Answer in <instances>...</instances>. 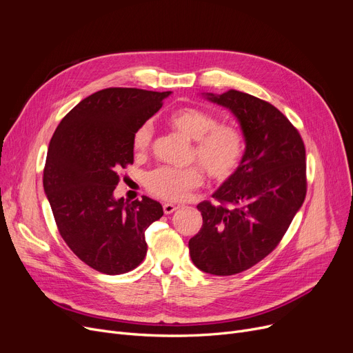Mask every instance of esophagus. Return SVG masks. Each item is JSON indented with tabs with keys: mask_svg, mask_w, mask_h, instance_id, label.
Returning a JSON list of instances; mask_svg holds the SVG:
<instances>
[{
	"mask_svg": "<svg viewBox=\"0 0 353 353\" xmlns=\"http://www.w3.org/2000/svg\"><path fill=\"white\" fill-rule=\"evenodd\" d=\"M177 209H179V206H174V205H172V203H164V205H163V210H164L165 214H172Z\"/></svg>",
	"mask_w": 353,
	"mask_h": 353,
	"instance_id": "34e87169",
	"label": "esophagus"
}]
</instances>
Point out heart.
I'll list each match as a JSON object with an SVG mask.
<instances>
[{
	"label": "heart",
	"instance_id": "obj_1",
	"mask_svg": "<svg viewBox=\"0 0 353 353\" xmlns=\"http://www.w3.org/2000/svg\"><path fill=\"white\" fill-rule=\"evenodd\" d=\"M167 123L177 133L194 141L192 160H197L213 180L225 181L236 173L245 154V139L239 128L230 124H217L212 114L196 107L174 110ZM152 127L141 124L132 140L134 154L144 156L152 145ZM201 183L203 170L199 165L186 169L159 167L147 174L145 188L156 197L177 201Z\"/></svg>",
	"mask_w": 353,
	"mask_h": 353
}]
</instances>
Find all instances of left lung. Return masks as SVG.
<instances>
[{"mask_svg": "<svg viewBox=\"0 0 353 353\" xmlns=\"http://www.w3.org/2000/svg\"><path fill=\"white\" fill-rule=\"evenodd\" d=\"M242 127L246 150L236 173L201 201L203 226L189 240L203 272L230 276L250 269L282 240L306 196V152L296 127L270 103L246 92H206Z\"/></svg>", "mask_w": 353, "mask_h": 353, "instance_id": "1", "label": "left lung"}]
</instances>
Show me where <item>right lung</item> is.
Returning <instances> with one entry per match:
<instances>
[{
    "label": "right lung",
    "mask_w": 353,
    "mask_h": 353,
    "mask_svg": "<svg viewBox=\"0 0 353 353\" xmlns=\"http://www.w3.org/2000/svg\"><path fill=\"white\" fill-rule=\"evenodd\" d=\"M172 91L111 87L81 100L51 137L43 184L67 246L105 274L136 269L144 232L163 216L159 201L114 199L119 172L133 164V134Z\"/></svg>",
    "instance_id": "1"
}]
</instances>
